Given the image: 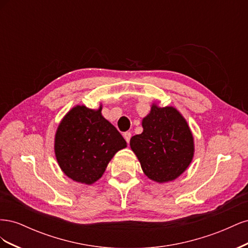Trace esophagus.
<instances>
[{
    "label": "esophagus",
    "mask_w": 248,
    "mask_h": 248,
    "mask_svg": "<svg viewBox=\"0 0 248 248\" xmlns=\"http://www.w3.org/2000/svg\"><path fill=\"white\" fill-rule=\"evenodd\" d=\"M123 137H124V139L126 140V141H127V142H129V140H130V139H131V132H129V131L124 132Z\"/></svg>",
    "instance_id": "34e87169"
}]
</instances>
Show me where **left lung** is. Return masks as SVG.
I'll use <instances>...</instances> for the list:
<instances>
[{"label":"left lung","instance_id":"1","mask_svg":"<svg viewBox=\"0 0 248 248\" xmlns=\"http://www.w3.org/2000/svg\"><path fill=\"white\" fill-rule=\"evenodd\" d=\"M142 132L130 139V148L144 174L152 181H174L188 169L194 155V140L186 119L174 107L153 102L141 120Z\"/></svg>","mask_w":248,"mask_h":248}]
</instances>
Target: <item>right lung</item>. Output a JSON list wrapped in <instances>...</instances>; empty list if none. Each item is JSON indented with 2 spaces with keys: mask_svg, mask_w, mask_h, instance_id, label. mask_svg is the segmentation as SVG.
Returning a JSON list of instances; mask_svg holds the SVG:
<instances>
[{
  "mask_svg": "<svg viewBox=\"0 0 248 248\" xmlns=\"http://www.w3.org/2000/svg\"><path fill=\"white\" fill-rule=\"evenodd\" d=\"M97 109L73 107L59 123L55 155L60 169L71 180L92 185L102 177L115 154L127 147L116 127Z\"/></svg>",
  "mask_w": 248,
  "mask_h": 248,
  "instance_id": "right-lung-1",
  "label": "right lung"
}]
</instances>
